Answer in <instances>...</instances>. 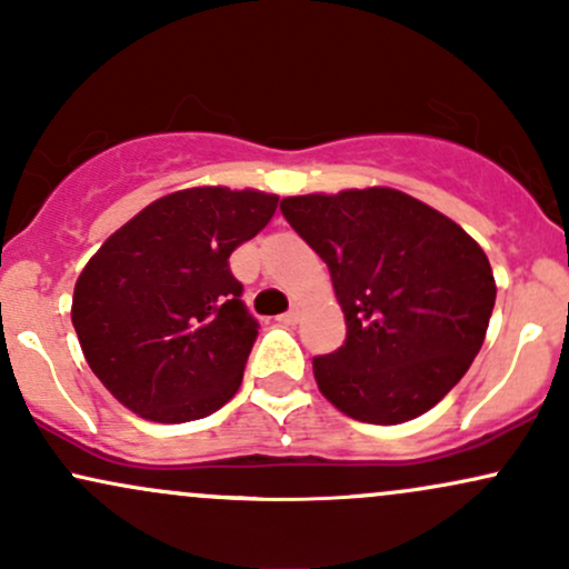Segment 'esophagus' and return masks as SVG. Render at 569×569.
I'll return each mask as SVG.
<instances>
[{
  "label": "esophagus",
  "mask_w": 569,
  "mask_h": 569,
  "mask_svg": "<svg viewBox=\"0 0 569 569\" xmlns=\"http://www.w3.org/2000/svg\"><path fill=\"white\" fill-rule=\"evenodd\" d=\"M299 321V307L293 305L289 312H283V316H280V323H297Z\"/></svg>",
  "instance_id": "obj_1"
}]
</instances>
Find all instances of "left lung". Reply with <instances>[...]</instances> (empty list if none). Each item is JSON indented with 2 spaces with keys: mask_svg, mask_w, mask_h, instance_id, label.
Instances as JSON below:
<instances>
[{
  "mask_svg": "<svg viewBox=\"0 0 569 569\" xmlns=\"http://www.w3.org/2000/svg\"><path fill=\"white\" fill-rule=\"evenodd\" d=\"M280 211L329 264L348 323L342 348L312 358L326 401L371 426L433 409L485 345L498 286L481 246L390 187L293 194Z\"/></svg>",
  "mask_w": 569,
  "mask_h": 569,
  "instance_id": "8db88e82",
  "label": "left lung"
}]
</instances>
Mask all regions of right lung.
I'll list each match as a JSON object with an SVG mask.
<instances>
[{
	"label": "right lung",
	"instance_id": "add662e5",
	"mask_svg": "<svg viewBox=\"0 0 569 569\" xmlns=\"http://www.w3.org/2000/svg\"><path fill=\"white\" fill-rule=\"evenodd\" d=\"M278 194L189 187L149 202L90 257L74 286L84 361L152 422L213 415L238 393L259 323L230 253L262 232Z\"/></svg>",
	"mask_w": 569,
	"mask_h": 569
}]
</instances>
